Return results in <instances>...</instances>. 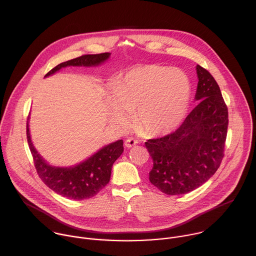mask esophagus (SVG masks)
Instances as JSON below:
<instances>
[{"instance_id": "34e87169", "label": "esophagus", "mask_w": 256, "mask_h": 256, "mask_svg": "<svg viewBox=\"0 0 256 256\" xmlns=\"http://www.w3.org/2000/svg\"><path fill=\"white\" fill-rule=\"evenodd\" d=\"M138 142L136 140H134V138H130L126 140L124 146H126V148H132V147H134V146H136Z\"/></svg>"}]
</instances>
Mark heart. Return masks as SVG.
Returning <instances> with one entry per match:
<instances>
[{"mask_svg":"<svg viewBox=\"0 0 256 256\" xmlns=\"http://www.w3.org/2000/svg\"><path fill=\"white\" fill-rule=\"evenodd\" d=\"M116 101L109 102V120L120 128L134 114L138 124L151 136L174 130L184 120L190 105L192 86L184 72L147 64L136 66L116 82Z\"/></svg>","mask_w":256,"mask_h":256,"instance_id":"b5f03b06","label":"heart"}]
</instances>
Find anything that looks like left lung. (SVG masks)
Listing matches in <instances>:
<instances>
[{
    "instance_id": "1",
    "label": "left lung",
    "mask_w": 256,
    "mask_h": 256,
    "mask_svg": "<svg viewBox=\"0 0 256 256\" xmlns=\"http://www.w3.org/2000/svg\"><path fill=\"white\" fill-rule=\"evenodd\" d=\"M198 104L172 134L144 142L153 159L151 184L166 194L194 190L220 167L228 130V108L208 70L196 66Z\"/></svg>"
}]
</instances>
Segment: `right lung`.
<instances>
[{"instance_id": "add662e5", "label": "right lung", "mask_w": 256, "mask_h": 256, "mask_svg": "<svg viewBox=\"0 0 256 256\" xmlns=\"http://www.w3.org/2000/svg\"><path fill=\"white\" fill-rule=\"evenodd\" d=\"M110 54H84L62 62L52 68L46 77L54 74L62 68L77 66H92L105 62ZM27 142L38 176L52 190L70 200H87L96 196L110 180L112 168L124 152L122 140L105 146L86 161L74 167H54L48 165L35 150L30 138L28 122L26 126Z\"/></svg>"}]
</instances>
